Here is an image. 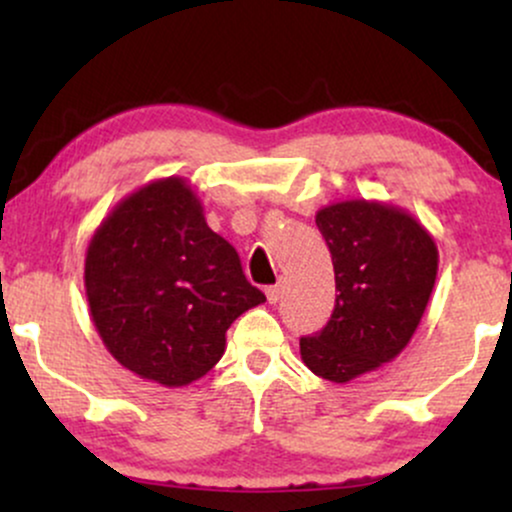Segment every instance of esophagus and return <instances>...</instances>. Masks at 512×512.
I'll use <instances>...</instances> for the list:
<instances>
[{
  "label": "esophagus",
  "mask_w": 512,
  "mask_h": 512,
  "mask_svg": "<svg viewBox=\"0 0 512 512\" xmlns=\"http://www.w3.org/2000/svg\"><path fill=\"white\" fill-rule=\"evenodd\" d=\"M267 301H269V303H274V305L281 301V284L269 286V289H267Z\"/></svg>",
  "instance_id": "obj_1"
}]
</instances>
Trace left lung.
I'll return each mask as SVG.
<instances>
[{
    "mask_svg": "<svg viewBox=\"0 0 512 512\" xmlns=\"http://www.w3.org/2000/svg\"><path fill=\"white\" fill-rule=\"evenodd\" d=\"M315 223L339 296L330 322L301 339V358L320 378L349 383L411 342L436 284L438 248L409 211L385 202H334L317 211Z\"/></svg>",
    "mask_w": 512,
    "mask_h": 512,
    "instance_id": "1",
    "label": "left lung"
}]
</instances>
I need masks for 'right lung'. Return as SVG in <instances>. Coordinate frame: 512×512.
I'll return each mask as SVG.
<instances>
[{
  "instance_id": "obj_1",
  "label": "right lung",
  "mask_w": 512,
  "mask_h": 512,
  "mask_svg": "<svg viewBox=\"0 0 512 512\" xmlns=\"http://www.w3.org/2000/svg\"><path fill=\"white\" fill-rule=\"evenodd\" d=\"M91 320L120 366L163 387L207 375L233 320L267 301L214 233L185 178L139 187L105 216L86 250Z\"/></svg>"
}]
</instances>
